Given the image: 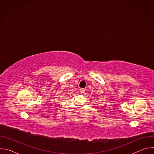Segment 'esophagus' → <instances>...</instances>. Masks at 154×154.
Instances as JSON below:
<instances>
[{"label": "esophagus", "instance_id": "1", "mask_svg": "<svg viewBox=\"0 0 154 154\" xmlns=\"http://www.w3.org/2000/svg\"><path fill=\"white\" fill-rule=\"evenodd\" d=\"M79 91H80V93H84L85 91V89H84V88H80V89L79 90Z\"/></svg>", "mask_w": 154, "mask_h": 154}]
</instances>
